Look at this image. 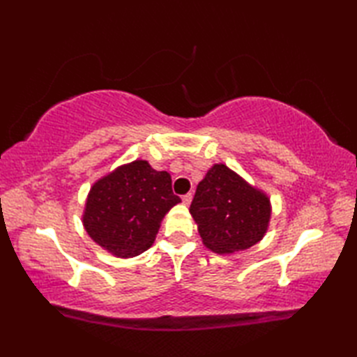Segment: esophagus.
Segmentation results:
<instances>
[{
  "instance_id": "esophagus-1",
  "label": "esophagus",
  "mask_w": 357,
  "mask_h": 357,
  "mask_svg": "<svg viewBox=\"0 0 357 357\" xmlns=\"http://www.w3.org/2000/svg\"><path fill=\"white\" fill-rule=\"evenodd\" d=\"M183 202L185 204V206H190V202H192V193H188V195L183 196Z\"/></svg>"
}]
</instances>
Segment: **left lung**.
I'll use <instances>...</instances> for the list:
<instances>
[{
  "mask_svg": "<svg viewBox=\"0 0 357 357\" xmlns=\"http://www.w3.org/2000/svg\"><path fill=\"white\" fill-rule=\"evenodd\" d=\"M190 215L204 245L218 255H233L262 241L271 202L225 164H213L196 188Z\"/></svg>",
  "mask_w": 357,
  "mask_h": 357,
  "instance_id": "8db88e82",
  "label": "left lung"
}]
</instances>
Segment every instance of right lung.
Instances as JSON below:
<instances>
[{"instance_id": "right-lung-1", "label": "right lung", "mask_w": 357, "mask_h": 357, "mask_svg": "<svg viewBox=\"0 0 357 357\" xmlns=\"http://www.w3.org/2000/svg\"><path fill=\"white\" fill-rule=\"evenodd\" d=\"M179 202L172 192L170 173L135 159L95 181L82 211V225L107 253L133 257L151 247L164 216Z\"/></svg>"}]
</instances>
